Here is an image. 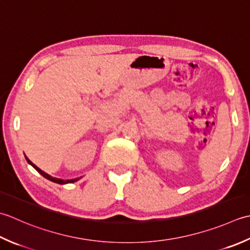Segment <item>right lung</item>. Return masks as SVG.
Instances as JSON below:
<instances>
[{"label": "right lung", "instance_id": "add662e5", "mask_svg": "<svg viewBox=\"0 0 250 250\" xmlns=\"http://www.w3.org/2000/svg\"><path fill=\"white\" fill-rule=\"evenodd\" d=\"M25 160H27V162L29 163V164L31 165L33 168H35V170H38V171L40 172V174L42 175L44 178H46V179H48V180H50V181H53V182H55V183H59V185H65V183H72V182H75V181L79 180V178H75V179H70V180H63V179H59V178L52 177L50 175L46 174V172H44L43 170H41L38 166H35V165L33 164V163L28 159L27 156H25Z\"/></svg>", "mask_w": 250, "mask_h": 250}]
</instances>
